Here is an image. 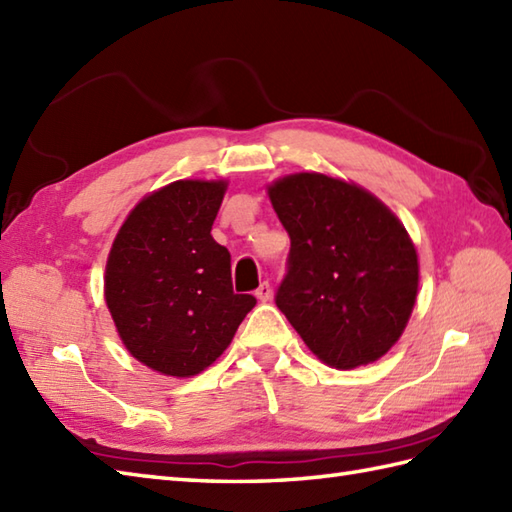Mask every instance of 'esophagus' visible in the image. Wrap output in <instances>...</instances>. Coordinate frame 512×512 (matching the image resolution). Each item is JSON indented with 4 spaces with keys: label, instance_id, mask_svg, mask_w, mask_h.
Here are the masks:
<instances>
[{
    "label": "esophagus",
    "instance_id": "34e87169",
    "mask_svg": "<svg viewBox=\"0 0 512 512\" xmlns=\"http://www.w3.org/2000/svg\"><path fill=\"white\" fill-rule=\"evenodd\" d=\"M255 297H257L259 301H264V303L270 301V297H273V286H270L268 281H264V284L255 290Z\"/></svg>",
    "mask_w": 512,
    "mask_h": 512
}]
</instances>
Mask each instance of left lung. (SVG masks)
Returning <instances> with one entry per match:
<instances>
[{"label":"left lung","instance_id":"8db88e82","mask_svg":"<svg viewBox=\"0 0 512 512\" xmlns=\"http://www.w3.org/2000/svg\"><path fill=\"white\" fill-rule=\"evenodd\" d=\"M290 235L275 303L325 365L354 369L385 356L418 295V255L405 226L376 195L323 173L268 187Z\"/></svg>","mask_w":512,"mask_h":512}]
</instances>
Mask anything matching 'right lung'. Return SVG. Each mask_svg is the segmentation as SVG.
<instances>
[{"instance_id":"right-lung-1","label":"right lung","mask_w":512,"mask_h":512,"mask_svg":"<svg viewBox=\"0 0 512 512\" xmlns=\"http://www.w3.org/2000/svg\"><path fill=\"white\" fill-rule=\"evenodd\" d=\"M224 180H176L140 200L105 268V301L136 361L165 376L204 372L231 345L253 295H235L231 253L211 235Z\"/></svg>"}]
</instances>
